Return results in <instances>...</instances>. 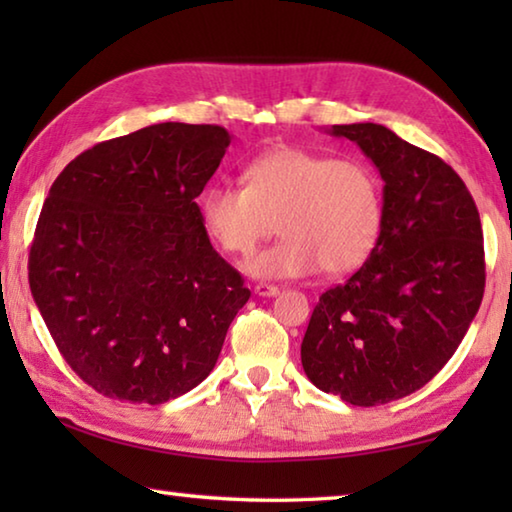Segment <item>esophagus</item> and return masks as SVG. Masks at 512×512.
<instances>
[{
  "label": "esophagus",
  "mask_w": 512,
  "mask_h": 512,
  "mask_svg": "<svg viewBox=\"0 0 512 512\" xmlns=\"http://www.w3.org/2000/svg\"><path fill=\"white\" fill-rule=\"evenodd\" d=\"M255 293H257V296H262V298H273V296H277V293H280V287H275V284L259 282L255 287Z\"/></svg>",
  "instance_id": "1"
}]
</instances>
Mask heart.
Masks as SVG:
<instances>
[{
  "label": "heart",
  "mask_w": 512,
  "mask_h": 512,
  "mask_svg": "<svg viewBox=\"0 0 512 512\" xmlns=\"http://www.w3.org/2000/svg\"><path fill=\"white\" fill-rule=\"evenodd\" d=\"M246 187L219 183L201 196L207 235L228 255L246 257L275 232L282 239L246 262L262 280L314 271L345 275L370 257L381 230V187L357 160L277 149L250 162Z\"/></svg>",
  "instance_id": "1"
}]
</instances>
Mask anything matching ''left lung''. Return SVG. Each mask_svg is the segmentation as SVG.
I'll return each mask as SVG.
<instances>
[{
  "label": "left lung",
  "mask_w": 512,
  "mask_h": 512,
  "mask_svg": "<svg viewBox=\"0 0 512 512\" xmlns=\"http://www.w3.org/2000/svg\"><path fill=\"white\" fill-rule=\"evenodd\" d=\"M384 180L377 244L311 314L300 357L320 391L354 406L400 400L452 359L485 289L479 210L438 155L381 124L332 126Z\"/></svg>",
  "instance_id": "1"
}]
</instances>
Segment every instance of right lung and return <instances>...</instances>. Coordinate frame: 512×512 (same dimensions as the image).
Returning a JSON list of instances; mask_svg holds the SVG:
<instances>
[{
  "label": "right lung",
  "instance_id": "add662e5",
  "mask_svg": "<svg viewBox=\"0 0 512 512\" xmlns=\"http://www.w3.org/2000/svg\"><path fill=\"white\" fill-rule=\"evenodd\" d=\"M230 140L221 126L164 121L83 151L49 189L33 300L69 368L110 400L192 391L250 298L196 203Z\"/></svg>",
  "mask_w": 512,
  "mask_h": 512
}]
</instances>
